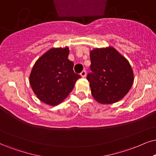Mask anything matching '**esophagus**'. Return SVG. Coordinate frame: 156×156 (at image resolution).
Masks as SVG:
<instances>
[{
	"mask_svg": "<svg viewBox=\"0 0 156 156\" xmlns=\"http://www.w3.org/2000/svg\"><path fill=\"white\" fill-rule=\"evenodd\" d=\"M80 76L82 77V78H85V77H86V70H83V71L80 73Z\"/></svg>",
	"mask_w": 156,
	"mask_h": 156,
	"instance_id": "1",
	"label": "esophagus"
}]
</instances>
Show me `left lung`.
I'll use <instances>...</instances> for the list:
<instances>
[{"mask_svg":"<svg viewBox=\"0 0 156 156\" xmlns=\"http://www.w3.org/2000/svg\"><path fill=\"white\" fill-rule=\"evenodd\" d=\"M90 59L92 73L87 80L94 99L111 104L125 97L134 82L133 70L127 59L112 47L94 49Z\"/></svg>","mask_w":156,"mask_h":156,"instance_id":"8db88e82","label":"left lung"}]
</instances>
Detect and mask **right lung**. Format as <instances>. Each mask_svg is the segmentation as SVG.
Here are the masks:
<instances>
[{
	"mask_svg": "<svg viewBox=\"0 0 156 156\" xmlns=\"http://www.w3.org/2000/svg\"><path fill=\"white\" fill-rule=\"evenodd\" d=\"M68 47L51 48L33 66L29 83L41 101L57 106L68 97L80 76L73 71L74 63L68 60Z\"/></svg>",
	"mask_w": 156,
	"mask_h": 156,
	"instance_id": "add662e5",
	"label": "right lung"
}]
</instances>
